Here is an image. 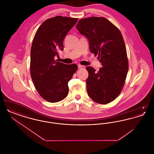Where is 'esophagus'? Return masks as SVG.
<instances>
[{"label": "esophagus", "mask_w": 154, "mask_h": 154, "mask_svg": "<svg viewBox=\"0 0 154 154\" xmlns=\"http://www.w3.org/2000/svg\"><path fill=\"white\" fill-rule=\"evenodd\" d=\"M78 68L79 69H84L85 66H82L81 65H78Z\"/></svg>", "instance_id": "34e87169"}]
</instances>
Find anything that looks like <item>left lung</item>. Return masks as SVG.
<instances>
[{
	"instance_id": "obj_1",
	"label": "left lung",
	"mask_w": 154,
	"mask_h": 154,
	"mask_svg": "<svg viewBox=\"0 0 154 154\" xmlns=\"http://www.w3.org/2000/svg\"><path fill=\"white\" fill-rule=\"evenodd\" d=\"M76 28L87 37L89 50L98 54L102 67L96 72L88 66L86 80L89 97L99 104L113 101L121 93L128 72L124 40L119 30L104 17L80 20Z\"/></svg>"
}]
</instances>
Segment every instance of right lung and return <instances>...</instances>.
<instances>
[{
	"mask_svg": "<svg viewBox=\"0 0 154 154\" xmlns=\"http://www.w3.org/2000/svg\"><path fill=\"white\" fill-rule=\"evenodd\" d=\"M78 18L56 16L45 20L37 30L30 50V75L39 95L45 100L58 102L68 95V82L77 71L75 64L55 60L63 50V42Z\"/></svg>",
	"mask_w": 154,
	"mask_h": 154,
	"instance_id": "add662e5",
	"label": "right lung"
}]
</instances>
